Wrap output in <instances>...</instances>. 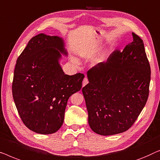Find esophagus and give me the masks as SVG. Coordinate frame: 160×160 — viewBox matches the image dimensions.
<instances>
[{
	"label": "esophagus",
	"mask_w": 160,
	"mask_h": 160,
	"mask_svg": "<svg viewBox=\"0 0 160 160\" xmlns=\"http://www.w3.org/2000/svg\"><path fill=\"white\" fill-rule=\"evenodd\" d=\"M88 83V80L87 78H85L84 80L82 81V87H84L85 85H87Z\"/></svg>",
	"instance_id": "esophagus-1"
}]
</instances>
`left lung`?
I'll return each instance as SVG.
<instances>
[{
	"instance_id": "obj_1",
	"label": "left lung",
	"mask_w": 160,
	"mask_h": 160,
	"mask_svg": "<svg viewBox=\"0 0 160 160\" xmlns=\"http://www.w3.org/2000/svg\"><path fill=\"white\" fill-rule=\"evenodd\" d=\"M132 35V41L122 51L115 50L107 62L89 69V83L82 89L90 127L102 136L128 130L147 102L150 64L143 40Z\"/></svg>"
}]
</instances>
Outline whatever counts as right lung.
Listing matches in <instances>:
<instances>
[{
    "label": "right lung",
    "instance_id": "obj_1",
    "mask_svg": "<svg viewBox=\"0 0 160 160\" xmlns=\"http://www.w3.org/2000/svg\"><path fill=\"white\" fill-rule=\"evenodd\" d=\"M67 55L58 36L31 38L16 64L12 95L27 128L37 133L57 132L64 122L67 101L82 88L84 75H65L58 60Z\"/></svg>",
    "mask_w": 160,
    "mask_h": 160
}]
</instances>
